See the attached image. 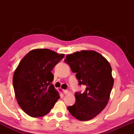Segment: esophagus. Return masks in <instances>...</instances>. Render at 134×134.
<instances>
[{"label": "esophagus", "instance_id": "esophagus-1", "mask_svg": "<svg viewBox=\"0 0 134 134\" xmlns=\"http://www.w3.org/2000/svg\"><path fill=\"white\" fill-rule=\"evenodd\" d=\"M63 92H64V94H68L70 93V92L68 90H63Z\"/></svg>", "mask_w": 134, "mask_h": 134}]
</instances>
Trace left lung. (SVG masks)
<instances>
[{"label":"left lung","instance_id":"obj_1","mask_svg":"<svg viewBox=\"0 0 134 134\" xmlns=\"http://www.w3.org/2000/svg\"><path fill=\"white\" fill-rule=\"evenodd\" d=\"M64 61L76 73L79 85L86 86L83 93H76V102L67 109L78 120L89 121L108 103L114 82L112 68L104 57L92 50L77 51L67 55Z\"/></svg>","mask_w":134,"mask_h":134}]
</instances>
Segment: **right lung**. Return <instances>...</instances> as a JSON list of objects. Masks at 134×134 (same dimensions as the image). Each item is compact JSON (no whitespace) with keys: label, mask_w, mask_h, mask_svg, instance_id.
<instances>
[{"label":"right lung","mask_w":134,"mask_h":134,"mask_svg":"<svg viewBox=\"0 0 134 134\" xmlns=\"http://www.w3.org/2000/svg\"><path fill=\"white\" fill-rule=\"evenodd\" d=\"M64 57V54L48 49H35L29 51L18 65L13 77L15 94L18 105L29 116H45L60 99L51 84V71Z\"/></svg>","instance_id":"obj_1"}]
</instances>
